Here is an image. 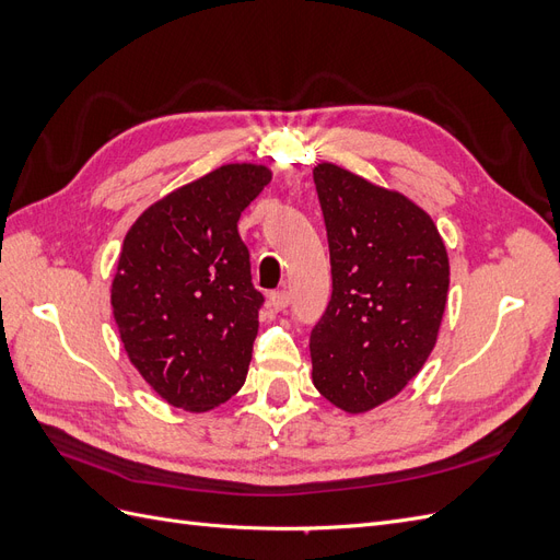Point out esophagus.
Returning <instances> with one entry per match:
<instances>
[{"label":"esophagus","instance_id":"obj_1","mask_svg":"<svg viewBox=\"0 0 560 560\" xmlns=\"http://www.w3.org/2000/svg\"><path fill=\"white\" fill-rule=\"evenodd\" d=\"M268 303H270V308L280 313V311H284L287 306H290V292H287V290L273 292V294L268 296Z\"/></svg>","mask_w":560,"mask_h":560}]
</instances>
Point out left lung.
<instances>
[{
	"label": "left lung",
	"instance_id": "left-lung-1",
	"mask_svg": "<svg viewBox=\"0 0 560 560\" xmlns=\"http://www.w3.org/2000/svg\"><path fill=\"white\" fill-rule=\"evenodd\" d=\"M331 299L311 331L313 383L338 409L393 399L430 358L448 294V254L425 210L334 163L313 171Z\"/></svg>",
	"mask_w": 560,
	"mask_h": 560
}]
</instances>
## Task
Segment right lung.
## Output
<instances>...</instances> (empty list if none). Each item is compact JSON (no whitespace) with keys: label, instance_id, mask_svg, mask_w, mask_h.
Here are the masks:
<instances>
[{"label":"right lung","instance_id":"1","mask_svg":"<svg viewBox=\"0 0 560 560\" xmlns=\"http://www.w3.org/2000/svg\"><path fill=\"white\" fill-rule=\"evenodd\" d=\"M268 182L264 165H222L126 233L112 282L116 327L135 369L177 409L210 411L245 383L264 294L238 219Z\"/></svg>","mask_w":560,"mask_h":560}]
</instances>
